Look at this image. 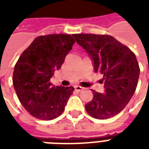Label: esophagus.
<instances>
[{"label":"esophagus","instance_id":"34e87169","mask_svg":"<svg viewBox=\"0 0 149 149\" xmlns=\"http://www.w3.org/2000/svg\"><path fill=\"white\" fill-rule=\"evenodd\" d=\"M74 88H75V90H76V91H81L82 90L84 89V87H82V86H75Z\"/></svg>","mask_w":149,"mask_h":149}]
</instances>
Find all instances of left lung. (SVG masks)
<instances>
[{
    "label": "left lung",
    "mask_w": 149,
    "mask_h": 149,
    "mask_svg": "<svg viewBox=\"0 0 149 149\" xmlns=\"http://www.w3.org/2000/svg\"><path fill=\"white\" fill-rule=\"evenodd\" d=\"M93 60L94 71L104 75V93L93 91V97L85 105L87 113L104 120L119 113L132 97L139 81L140 69L129 48L107 35L74 34Z\"/></svg>",
    "instance_id": "left-lung-1"
}]
</instances>
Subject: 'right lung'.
I'll return each instance as SVG.
<instances>
[{
  "label": "right lung",
  "mask_w": 149,
  "mask_h": 149,
  "mask_svg": "<svg viewBox=\"0 0 149 149\" xmlns=\"http://www.w3.org/2000/svg\"><path fill=\"white\" fill-rule=\"evenodd\" d=\"M75 39L70 35L38 36L15 64L13 85L22 105L31 116L53 120L65 110L72 86H53L50 79L59 70Z\"/></svg>",
  "instance_id": "right-lung-1"
}]
</instances>
